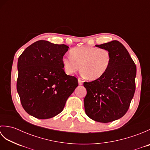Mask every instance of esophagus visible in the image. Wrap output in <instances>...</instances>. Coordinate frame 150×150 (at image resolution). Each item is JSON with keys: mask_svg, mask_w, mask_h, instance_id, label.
Here are the masks:
<instances>
[{"mask_svg": "<svg viewBox=\"0 0 150 150\" xmlns=\"http://www.w3.org/2000/svg\"><path fill=\"white\" fill-rule=\"evenodd\" d=\"M78 82H79V85H82V84H83V81H82L81 79H78Z\"/></svg>", "mask_w": 150, "mask_h": 150, "instance_id": "obj_1", "label": "esophagus"}]
</instances>
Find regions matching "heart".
Wrapping results in <instances>:
<instances>
[{"instance_id": "obj_1", "label": "heart", "mask_w": 150, "mask_h": 150, "mask_svg": "<svg viewBox=\"0 0 150 150\" xmlns=\"http://www.w3.org/2000/svg\"><path fill=\"white\" fill-rule=\"evenodd\" d=\"M70 54L62 58L66 73L73 74L81 67L82 75L92 81L103 77L111 63V54L106 49L80 46L71 50Z\"/></svg>"}]
</instances>
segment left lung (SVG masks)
I'll use <instances>...</instances> for the list:
<instances>
[{"mask_svg": "<svg viewBox=\"0 0 150 150\" xmlns=\"http://www.w3.org/2000/svg\"><path fill=\"white\" fill-rule=\"evenodd\" d=\"M109 50L111 63L103 77L84 82L85 112L95 121L108 123L128 111L135 91L137 68L128 51L117 40L96 45Z\"/></svg>", "mask_w": 150, "mask_h": 150, "instance_id": "1", "label": "left lung"}]
</instances>
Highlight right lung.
<instances>
[{"label": "right lung", "mask_w": 150, "mask_h": 150, "mask_svg": "<svg viewBox=\"0 0 150 150\" xmlns=\"http://www.w3.org/2000/svg\"><path fill=\"white\" fill-rule=\"evenodd\" d=\"M68 48L65 44L38 40L18 57L17 90L30 115L39 119L56 116L78 86L77 79L63 69L62 58Z\"/></svg>", "instance_id": "add662e5"}]
</instances>
